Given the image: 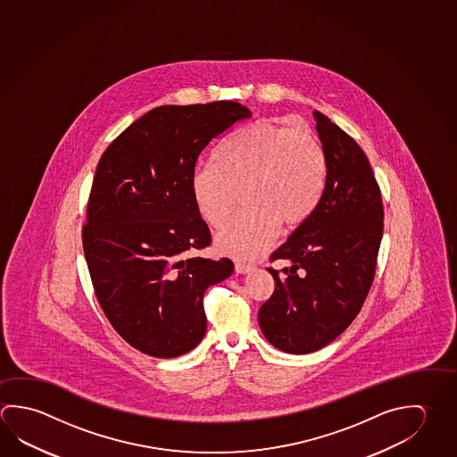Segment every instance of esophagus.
Wrapping results in <instances>:
<instances>
[{
    "mask_svg": "<svg viewBox=\"0 0 457 457\" xmlns=\"http://www.w3.org/2000/svg\"><path fill=\"white\" fill-rule=\"evenodd\" d=\"M234 270H236L237 274H248V272H252L253 270H255V266L245 263H236L234 264Z\"/></svg>",
    "mask_w": 457,
    "mask_h": 457,
    "instance_id": "1",
    "label": "esophagus"
}]
</instances>
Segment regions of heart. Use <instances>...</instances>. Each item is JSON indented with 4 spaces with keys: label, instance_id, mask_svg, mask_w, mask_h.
<instances>
[{
    "label": "heart",
    "instance_id": "b5f03b06",
    "mask_svg": "<svg viewBox=\"0 0 457 457\" xmlns=\"http://www.w3.org/2000/svg\"><path fill=\"white\" fill-rule=\"evenodd\" d=\"M326 181V157L310 129L276 121H256L220 145L213 163L195 167L191 177L194 201L204 220L221 228L237 209L245 212L220 231L221 253L250 260L263 253L279 225L303 223L320 201Z\"/></svg>",
    "mask_w": 457,
    "mask_h": 457
}]
</instances>
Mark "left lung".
Segmentation results:
<instances>
[{"label":"left lung","instance_id":"obj_1","mask_svg":"<svg viewBox=\"0 0 457 457\" xmlns=\"http://www.w3.org/2000/svg\"><path fill=\"white\" fill-rule=\"evenodd\" d=\"M326 157L320 202L271 255L274 292L258 312L266 340L280 352L306 354L352 324L376 274L384 232L380 189L366 154L344 129L314 111Z\"/></svg>","mask_w":457,"mask_h":457}]
</instances>
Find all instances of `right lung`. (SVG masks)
Returning a JSON list of instances; mask_svg holds the SVG:
<instances>
[{"mask_svg":"<svg viewBox=\"0 0 457 457\" xmlns=\"http://www.w3.org/2000/svg\"><path fill=\"white\" fill-rule=\"evenodd\" d=\"M248 117L234 101L155 107L97 163L83 228L89 274L112 328L149 356L201 344L204 294L234 271L228 258L186 255L210 244L191 177L205 145Z\"/></svg>","mask_w":457,"mask_h":457,"instance_id":"right-lung-1","label":"right lung"}]
</instances>
